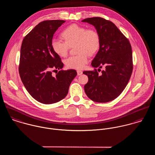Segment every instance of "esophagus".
<instances>
[{
  "instance_id": "34e87169",
  "label": "esophagus",
  "mask_w": 155,
  "mask_h": 155,
  "mask_svg": "<svg viewBox=\"0 0 155 155\" xmlns=\"http://www.w3.org/2000/svg\"><path fill=\"white\" fill-rule=\"evenodd\" d=\"M82 71L81 70H77V73H78V75L79 76V75H81L82 74Z\"/></svg>"
}]
</instances>
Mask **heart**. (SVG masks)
Wrapping results in <instances>:
<instances>
[{
    "label": "heart",
    "mask_w": 155,
    "mask_h": 155,
    "mask_svg": "<svg viewBox=\"0 0 155 155\" xmlns=\"http://www.w3.org/2000/svg\"><path fill=\"white\" fill-rule=\"evenodd\" d=\"M64 42L53 39L51 47L55 54L61 57H66L70 47L76 45V51L79 54L71 56L64 61L69 68L82 69L88 62L89 55L95 54L100 48V38L94 29L88 28L76 24H71L61 33Z\"/></svg>",
    "instance_id": "1"
}]
</instances>
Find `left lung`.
<instances>
[{
    "label": "left lung",
    "mask_w": 155,
    "mask_h": 155,
    "mask_svg": "<svg viewBox=\"0 0 155 155\" xmlns=\"http://www.w3.org/2000/svg\"><path fill=\"white\" fill-rule=\"evenodd\" d=\"M82 22L94 25L100 38L99 50L91 66L104 67L101 74L97 70L85 71L88 77L85 92L91 100L98 103L109 102L116 98L125 88L133 72V54L128 39L117 27L101 17L84 19Z\"/></svg>",
    "instance_id": "left-lung-1"
}]
</instances>
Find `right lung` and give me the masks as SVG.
<instances>
[{
    "instance_id": "right-lung-1",
    "label": "right lung",
    "mask_w": 155,
    "mask_h": 155,
    "mask_svg": "<svg viewBox=\"0 0 155 155\" xmlns=\"http://www.w3.org/2000/svg\"><path fill=\"white\" fill-rule=\"evenodd\" d=\"M64 22L55 20L39 23L24 38L21 47L19 73L22 84L33 98L45 104L64 98L77 75L72 69L60 70L55 76L51 71L64 66L60 56L52 50L51 42L55 32Z\"/></svg>"
}]
</instances>
